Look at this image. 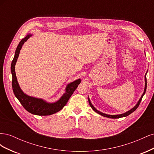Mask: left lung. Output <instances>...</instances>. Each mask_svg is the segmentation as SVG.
<instances>
[{
	"instance_id": "1",
	"label": "left lung",
	"mask_w": 154,
	"mask_h": 154,
	"mask_svg": "<svg viewBox=\"0 0 154 154\" xmlns=\"http://www.w3.org/2000/svg\"><path fill=\"white\" fill-rule=\"evenodd\" d=\"M144 77H145V87H144V90L143 94V95L141 96V98L139 99V101L137 102V103L136 104V105L134 107V108H132L131 110H128V112H125V113L122 114H119V115H108V114H104V113H102V112H100V111L97 110V109H96L94 108V106L92 105V103H91V102L89 98H88V103H89L90 106H91V108H92L93 110H94V111H95L96 112H97V114H99L101 115L102 116H104V117H106V118H114V119L119 118H123V117H126V116H127L130 115V114H132V113L133 112H134L135 110H136L137 109V107L139 106V104H140V103H141V100H142V98H143V97L144 94H145V92H146V85H147V83H146V75H145V76H144Z\"/></svg>"
}]
</instances>
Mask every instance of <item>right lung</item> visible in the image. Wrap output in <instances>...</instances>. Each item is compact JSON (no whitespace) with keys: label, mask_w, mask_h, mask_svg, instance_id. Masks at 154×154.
I'll use <instances>...</instances> for the list:
<instances>
[{"label":"right lung","mask_w":154,"mask_h":154,"mask_svg":"<svg viewBox=\"0 0 154 154\" xmlns=\"http://www.w3.org/2000/svg\"><path fill=\"white\" fill-rule=\"evenodd\" d=\"M32 36L31 34L27 35L24 38L22 39L18 44L17 49L15 51V56L11 63V71L12 74V87L14 94H15L17 98L20 102L22 105L24 106V108L28 111L29 112L38 116H49L57 112L62 110L63 106L66 105L67 103L68 100H69L70 97L73 94L74 91L76 90V88L78 87V85L81 82L80 79L74 81L66 87V93L62 96L58 101L55 103H47L43 100L36 98V97H31L26 95L22 92L21 88L18 85L16 74L15 71V66L17 62V58L19 55L20 49L22 47V45L24 44L26 41L28 39L29 37Z\"/></svg>","instance_id":"1"}]
</instances>
